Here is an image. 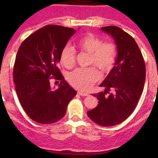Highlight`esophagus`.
Wrapping results in <instances>:
<instances>
[{"instance_id": "34e87169", "label": "esophagus", "mask_w": 158, "mask_h": 158, "mask_svg": "<svg viewBox=\"0 0 158 158\" xmlns=\"http://www.w3.org/2000/svg\"><path fill=\"white\" fill-rule=\"evenodd\" d=\"M78 94L80 95H82V96H88L89 94L88 93H85V92H78Z\"/></svg>"}]
</instances>
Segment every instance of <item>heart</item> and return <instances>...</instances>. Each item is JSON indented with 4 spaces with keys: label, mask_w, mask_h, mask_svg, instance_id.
I'll return each instance as SVG.
<instances>
[{
    "label": "heart",
    "mask_w": 158,
    "mask_h": 158,
    "mask_svg": "<svg viewBox=\"0 0 158 158\" xmlns=\"http://www.w3.org/2000/svg\"><path fill=\"white\" fill-rule=\"evenodd\" d=\"M80 52L89 53V65L97 66L103 73L111 71L117 60V47L114 43H102L101 38L92 33L81 36L75 43ZM76 52L66 46L60 52V63L66 69H72L76 64ZM100 79V73L95 67L79 68L68 75V82L74 88L86 91Z\"/></svg>",
    "instance_id": "heart-1"
}]
</instances>
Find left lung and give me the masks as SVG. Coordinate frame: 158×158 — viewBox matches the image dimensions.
I'll return each mask as SVG.
<instances>
[{"mask_svg":"<svg viewBox=\"0 0 158 158\" xmlns=\"http://www.w3.org/2000/svg\"><path fill=\"white\" fill-rule=\"evenodd\" d=\"M114 40L118 56L113 69L100 86L104 92L94 94L98 100L95 109L87 112L97 125L113 126L122 123L135 109L145 82V63L138 44L128 33L115 26L101 28ZM110 90L113 93L106 96Z\"/></svg>","mask_w":158,"mask_h":158,"instance_id":"8db88e82","label":"left lung"}]
</instances>
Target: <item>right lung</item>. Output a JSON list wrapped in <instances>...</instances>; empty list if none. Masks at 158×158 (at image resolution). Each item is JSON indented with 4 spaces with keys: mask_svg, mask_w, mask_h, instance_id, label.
I'll return each instance as SVG.
<instances>
[{
    "mask_svg": "<svg viewBox=\"0 0 158 158\" xmlns=\"http://www.w3.org/2000/svg\"><path fill=\"white\" fill-rule=\"evenodd\" d=\"M75 33L73 28L47 25L25 39L17 51L13 72L16 92L25 112L37 123L60 120L76 95L58 67L60 52ZM51 77L61 81L56 90L51 89Z\"/></svg>",
    "mask_w": 158,
    "mask_h": 158,
    "instance_id": "1",
    "label": "right lung"
}]
</instances>
